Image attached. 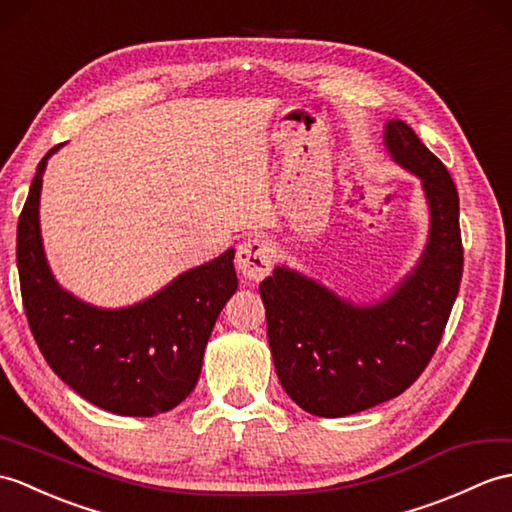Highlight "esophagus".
Returning <instances> with one entry per match:
<instances>
[{
	"label": "esophagus",
	"mask_w": 512,
	"mask_h": 512,
	"mask_svg": "<svg viewBox=\"0 0 512 512\" xmlns=\"http://www.w3.org/2000/svg\"><path fill=\"white\" fill-rule=\"evenodd\" d=\"M272 257H275L272 255V246L266 240L251 237V240H246L237 248L235 264L248 281H259L272 270Z\"/></svg>",
	"instance_id": "34e87169"
}]
</instances>
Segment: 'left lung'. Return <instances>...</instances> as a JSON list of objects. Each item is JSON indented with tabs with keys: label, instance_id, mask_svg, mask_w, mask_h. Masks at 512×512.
I'll return each instance as SVG.
<instances>
[{
	"label": "left lung",
	"instance_id": "left-lung-1",
	"mask_svg": "<svg viewBox=\"0 0 512 512\" xmlns=\"http://www.w3.org/2000/svg\"><path fill=\"white\" fill-rule=\"evenodd\" d=\"M384 146L419 178L430 211L425 248L408 275L371 303L344 299L288 266H275L259 283L279 382L316 417H349L410 388L432 360L458 296L456 185L403 120L384 124Z\"/></svg>",
	"mask_w": 512,
	"mask_h": 512
}]
</instances>
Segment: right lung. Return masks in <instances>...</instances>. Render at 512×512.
Wrapping results in <instances>:
<instances>
[{"instance_id":"right-lung-1","label":"right lung","mask_w":512,"mask_h":512,"mask_svg":"<svg viewBox=\"0 0 512 512\" xmlns=\"http://www.w3.org/2000/svg\"><path fill=\"white\" fill-rule=\"evenodd\" d=\"M37 165L17 224V268L28 325L43 358L82 399L122 417H154L185 401L222 307L237 290L235 248L174 277L148 299L98 307L56 281L41 237Z\"/></svg>"}]
</instances>
